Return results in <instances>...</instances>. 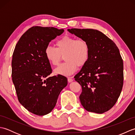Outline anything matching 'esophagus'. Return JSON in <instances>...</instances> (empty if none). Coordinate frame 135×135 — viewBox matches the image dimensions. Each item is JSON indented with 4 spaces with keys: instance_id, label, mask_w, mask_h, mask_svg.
<instances>
[{
    "instance_id": "1",
    "label": "esophagus",
    "mask_w": 135,
    "mask_h": 135,
    "mask_svg": "<svg viewBox=\"0 0 135 135\" xmlns=\"http://www.w3.org/2000/svg\"><path fill=\"white\" fill-rule=\"evenodd\" d=\"M73 81V77H68V82H71Z\"/></svg>"
}]
</instances>
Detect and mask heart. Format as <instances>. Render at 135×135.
Returning <instances> with one entry per match:
<instances>
[{
	"mask_svg": "<svg viewBox=\"0 0 135 135\" xmlns=\"http://www.w3.org/2000/svg\"><path fill=\"white\" fill-rule=\"evenodd\" d=\"M56 45V48L47 46L45 51L46 58L54 66L58 65L62 56H64L65 62L54 70L56 74L64 76L71 75L75 72L78 66H84L89 59L90 46L84 39L65 35L57 40Z\"/></svg>",
	"mask_w": 135,
	"mask_h": 135,
	"instance_id": "b5f03b06",
	"label": "heart"
}]
</instances>
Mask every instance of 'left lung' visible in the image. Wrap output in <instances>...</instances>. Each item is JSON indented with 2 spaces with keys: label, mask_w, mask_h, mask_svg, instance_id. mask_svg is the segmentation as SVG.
I'll return each instance as SVG.
<instances>
[{
  "label": "left lung",
  "mask_w": 135,
  "mask_h": 135,
  "mask_svg": "<svg viewBox=\"0 0 135 135\" xmlns=\"http://www.w3.org/2000/svg\"><path fill=\"white\" fill-rule=\"evenodd\" d=\"M68 31L85 39L90 46L89 59L74 76L82 86L80 101L86 111L104 113L115 105L122 89L124 64L118 48L98 30Z\"/></svg>",
  "instance_id": "1"
}]
</instances>
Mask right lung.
Returning a JSON list of instances; mask_svg holds the SVG:
<instances>
[{
    "label": "right lung",
    "mask_w": 135,
    "mask_h": 135,
    "mask_svg": "<svg viewBox=\"0 0 135 135\" xmlns=\"http://www.w3.org/2000/svg\"><path fill=\"white\" fill-rule=\"evenodd\" d=\"M64 31L54 27H32L21 36L14 49L11 76L18 100L37 115L50 113L67 85L64 76H49L52 69L45 55L49 42Z\"/></svg>",
    "instance_id": "right-lung-1"
}]
</instances>
